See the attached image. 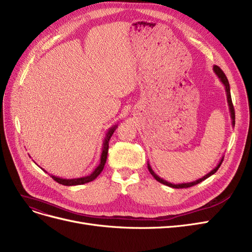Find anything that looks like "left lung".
<instances>
[{"instance_id": "obj_1", "label": "left lung", "mask_w": 252, "mask_h": 252, "mask_svg": "<svg viewBox=\"0 0 252 252\" xmlns=\"http://www.w3.org/2000/svg\"><path fill=\"white\" fill-rule=\"evenodd\" d=\"M213 69H214V71H215V73L217 74V77L219 78L220 82L223 84V86H224V88H225L226 97H227V104H228V109H229L230 118H231V126H235V123H236V121H235V109H234V105H232V101H231V96H230V88H229V83H228V80H227L226 76L224 74V72H223V71L221 70V68H220V67H218L217 65H215V66L213 67ZM223 158H224V157H222V158H221V160L219 161L218 165H217V166L215 167V168H214L211 172H209L208 174H206L204 176H202L201 179H198V180H196L195 182H191V183L171 184V183H169V182H167V181H165V180L161 179L159 175H157V174L155 173V171L152 169V167H151V165H150V163H148V162H147V167H148V170H150L151 174L154 176V178H155L158 182H160L161 184L166 185V186H168V187H171V188H175V189L189 188V187H192V186H195V185H197V184L201 183V182H202V181H204V180H207L208 178H210L211 175H213L214 173H215V172L218 170V168L220 167V165L222 164V162H223Z\"/></svg>"}]
</instances>
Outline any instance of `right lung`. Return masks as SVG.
Segmentation results:
<instances>
[{
  "instance_id": "obj_1",
  "label": "right lung",
  "mask_w": 252,
  "mask_h": 252,
  "mask_svg": "<svg viewBox=\"0 0 252 252\" xmlns=\"http://www.w3.org/2000/svg\"><path fill=\"white\" fill-rule=\"evenodd\" d=\"M117 127V125L111 126L108 132L106 134V137H105V140L104 142H102V151H101V155H100V162L98 164V166L96 167V168L93 170V172L87 176H83V178H79V179H71V180H66V179H62V178H58V176H55V175H51L52 178L61 185H64V186H77V185H83V184H86V183H89V182H92L93 180H95L97 176L100 174V172L102 171V169H104V166L106 164V161H107V156H108V150H109V141L110 139L112 137V135H113V133L115 132V129ZM42 169V168H41ZM43 170V169H42ZM45 171V170H43ZM46 172V171H45Z\"/></svg>"
}]
</instances>
